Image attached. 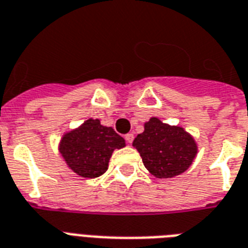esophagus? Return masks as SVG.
I'll use <instances>...</instances> for the list:
<instances>
[{
	"label": "esophagus",
	"mask_w": 248,
	"mask_h": 248,
	"mask_svg": "<svg viewBox=\"0 0 248 248\" xmlns=\"http://www.w3.org/2000/svg\"><path fill=\"white\" fill-rule=\"evenodd\" d=\"M133 138H134V136L132 133L125 134V140H126V142H128V143H132V142H133Z\"/></svg>",
	"instance_id": "esophagus-1"
}]
</instances>
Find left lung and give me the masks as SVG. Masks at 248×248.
Masks as SVG:
<instances>
[{
  "instance_id": "1",
  "label": "left lung",
  "mask_w": 248,
  "mask_h": 248,
  "mask_svg": "<svg viewBox=\"0 0 248 248\" xmlns=\"http://www.w3.org/2000/svg\"><path fill=\"white\" fill-rule=\"evenodd\" d=\"M143 166L156 178H170L184 173L195 159L198 146L184 128L170 125L158 118L145 123V130L134 138Z\"/></svg>"
}]
</instances>
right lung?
<instances>
[{"label":"right lung","instance_id":"add662e5","mask_svg":"<svg viewBox=\"0 0 248 248\" xmlns=\"http://www.w3.org/2000/svg\"><path fill=\"white\" fill-rule=\"evenodd\" d=\"M125 140L111 126L98 119H88L74 130L64 133L59 142V153L75 173L85 178H95L108 168L115 149H123Z\"/></svg>","mask_w":248,"mask_h":248}]
</instances>
